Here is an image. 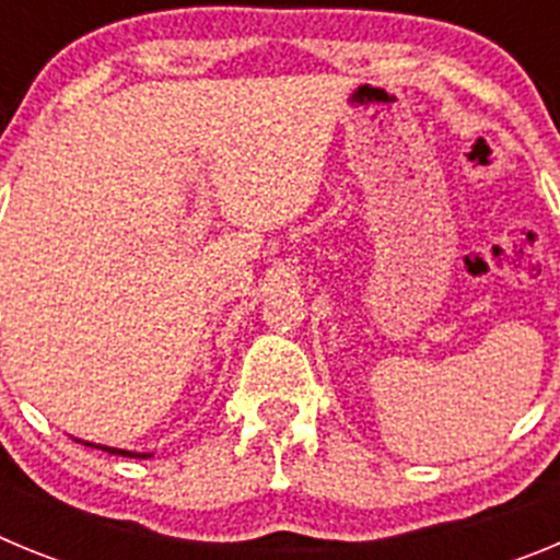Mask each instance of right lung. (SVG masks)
Masks as SVG:
<instances>
[{
    "label": "right lung",
    "instance_id": "1",
    "mask_svg": "<svg viewBox=\"0 0 560 560\" xmlns=\"http://www.w3.org/2000/svg\"><path fill=\"white\" fill-rule=\"evenodd\" d=\"M86 446H92V443H86ZM103 448V452H112V454H122V457H137V459H145L151 457V454H133V452H120V448H108V446H97Z\"/></svg>",
    "mask_w": 560,
    "mask_h": 560
}]
</instances>
